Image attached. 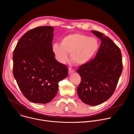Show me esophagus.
<instances>
[{"label": "esophagus", "instance_id": "1", "mask_svg": "<svg viewBox=\"0 0 134 134\" xmlns=\"http://www.w3.org/2000/svg\"><path fill=\"white\" fill-rule=\"evenodd\" d=\"M74 71H75L74 69H72L71 68H69V69H68V72H69V74H71V73H73V72H74Z\"/></svg>", "mask_w": 134, "mask_h": 134}]
</instances>
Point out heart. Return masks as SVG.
Returning a JSON list of instances; mask_svg holds the SVG:
<instances>
[{
	"label": "heart",
	"mask_w": 134,
	"mask_h": 134,
	"mask_svg": "<svg viewBox=\"0 0 134 134\" xmlns=\"http://www.w3.org/2000/svg\"><path fill=\"white\" fill-rule=\"evenodd\" d=\"M99 47L97 39L81 34L66 36L61 41L52 46L56 58L61 63H65L70 53L71 60L77 65L85 64L96 54Z\"/></svg>",
	"instance_id": "heart-1"
}]
</instances>
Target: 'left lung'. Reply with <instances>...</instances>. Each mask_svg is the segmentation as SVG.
I'll list each match as a JSON object with an SVG mask.
<instances>
[{
	"label": "left lung",
	"mask_w": 134,
	"mask_h": 134,
	"mask_svg": "<svg viewBox=\"0 0 134 134\" xmlns=\"http://www.w3.org/2000/svg\"><path fill=\"white\" fill-rule=\"evenodd\" d=\"M91 32L102 42L95 57L77 70L81 77L77 92L84 103L96 106L112 96L122 73L123 65L120 49L114 42L100 32Z\"/></svg>",
	"instance_id": "8db88e82"
}]
</instances>
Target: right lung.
Masks as SVG:
<instances>
[{
  "label": "right lung",
  "mask_w": 134,
  "mask_h": 134,
  "mask_svg": "<svg viewBox=\"0 0 134 134\" xmlns=\"http://www.w3.org/2000/svg\"><path fill=\"white\" fill-rule=\"evenodd\" d=\"M54 28L41 26L24 34L13 52V75L22 93L29 101L46 104L58 91V83L66 78V65L54 58Z\"/></svg>",
  "instance_id": "right-lung-1"
}]
</instances>
